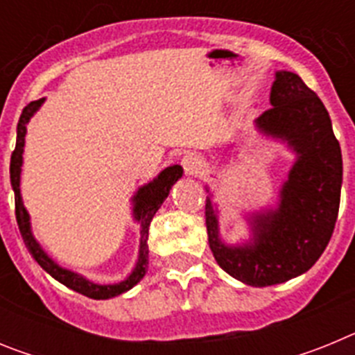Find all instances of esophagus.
<instances>
[{"label":"esophagus","instance_id":"esophagus-1","mask_svg":"<svg viewBox=\"0 0 355 355\" xmlns=\"http://www.w3.org/2000/svg\"><path fill=\"white\" fill-rule=\"evenodd\" d=\"M181 165H183L187 175H197L202 168V158L197 153H188L181 159Z\"/></svg>","mask_w":355,"mask_h":355}]
</instances>
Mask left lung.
I'll return each instance as SVG.
<instances>
[{"instance_id":"obj_1","label":"left lung","mask_w":355,"mask_h":355,"mask_svg":"<svg viewBox=\"0 0 355 355\" xmlns=\"http://www.w3.org/2000/svg\"><path fill=\"white\" fill-rule=\"evenodd\" d=\"M270 105L256 119V130L286 144L295 155L277 206L247 215L249 240L231 245L220 238L218 208L206 190V227L216 263L231 277L256 288L286 283L318 261L336 225L343 181L331 117L300 76L275 72Z\"/></svg>"}]
</instances>
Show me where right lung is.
<instances>
[{
	"label": "right lung",
	"mask_w": 355,
	"mask_h": 355,
	"mask_svg": "<svg viewBox=\"0 0 355 355\" xmlns=\"http://www.w3.org/2000/svg\"><path fill=\"white\" fill-rule=\"evenodd\" d=\"M46 101V97L33 101L23 110V114L19 117L17 122V140H15V149L12 153L10 158V183L14 188L15 196V218H17L19 231L23 234V240L26 243L28 250L33 256L37 263L42 266L44 270L48 272L53 279H56L58 283L64 286L71 288V290L78 291V293L89 297V299L96 300H106L112 297L124 293V291L131 290L135 284H139L144 279L147 272V265H149V245H147V238H149V225L153 216L163 205V200L167 199L171 193V188L178 180H181L183 175V167L181 165H171V167L163 168L155 180L146 183L137 190L131 202H133V218L140 224V247H139V258L135 263L133 270L128 275L124 281L114 284H97L90 279L83 277L78 272H72L69 268L60 266L55 259L49 256L46 250L42 249L39 241L33 236L30 222V213L26 211L23 202V196H21V171H23V153H24V137H26V126L30 119L39 112L42 103Z\"/></svg>",
	"instance_id": "add662e5"
}]
</instances>
